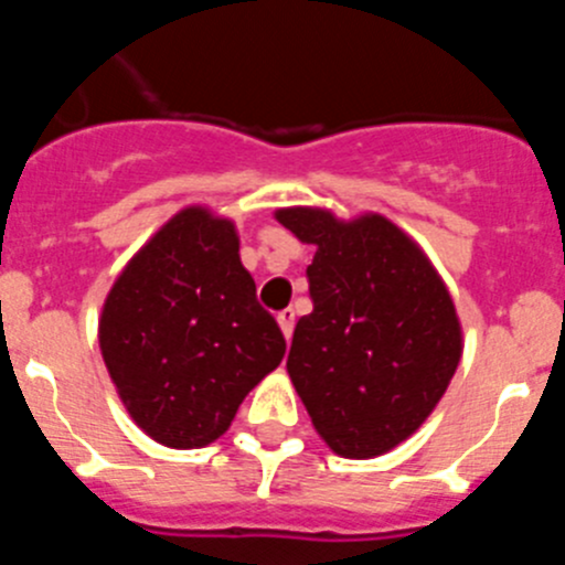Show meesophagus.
I'll use <instances>...</instances> for the list:
<instances>
[{"mask_svg": "<svg viewBox=\"0 0 565 565\" xmlns=\"http://www.w3.org/2000/svg\"><path fill=\"white\" fill-rule=\"evenodd\" d=\"M277 322H279V328H282V333H286V339H291V333H294V311H291V308H282V311L277 313Z\"/></svg>", "mask_w": 565, "mask_h": 565, "instance_id": "esophagus-1", "label": "esophagus"}]
</instances>
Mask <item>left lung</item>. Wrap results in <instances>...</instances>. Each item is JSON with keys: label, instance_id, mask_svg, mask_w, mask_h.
<instances>
[{"label": "left lung", "instance_id": "8db88e82", "mask_svg": "<svg viewBox=\"0 0 565 565\" xmlns=\"http://www.w3.org/2000/svg\"><path fill=\"white\" fill-rule=\"evenodd\" d=\"M277 221L317 248L313 311L294 328L288 376L337 456H382L422 427L461 362L450 291L382 214L344 223L297 206Z\"/></svg>", "mask_w": 565, "mask_h": 565}]
</instances>
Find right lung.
Instances as JSON below:
<instances>
[{"instance_id":"obj_1","label":"right lung","mask_w":565,"mask_h":565,"mask_svg":"<svg viewBox=\"0 0 565 565\" xmlns=\"http://www.w3.org/2000/svg\"><path fill=\"white\" fill-rule=\"evenodd\" d=\"M109 379L163 447H206L282 362L286 339L257 302L234 223L189 206L115 279L98 322Z\"/></svg>"}]
</instances>
